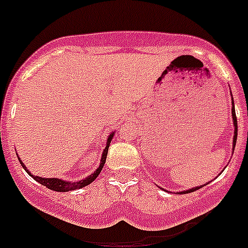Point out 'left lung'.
Returning a JSON list of instances; mask_svg holds the SVG:
<instances>
[{
    "label": "left lung",
    "instance_id": "8db88e82",
    "mask_svg": "<svg viewBox=\"0 0 248 248\" xmlns=\"http://www.w3.org/2000/svg\"><path fill=\"white\" fill-rule=\"evenodd\" d=\"M232 108H231V113H232V122H233V128H235V130H233V138H232V153H233V150H235V146H236V140H237V118H236V111H235V103H233V98H232ZM209 184V183H207ZM207 184H203V185H200V186H196V187H192V189H189V190H184V191H179L176 192L177 195H183V194H189V192H194L196 191V190L201 189V187H203V186H206ZM161 189V187H160Z\"/></svg>",
    "mask_w": 248,
    "mask_h": 248
}]
</instances>
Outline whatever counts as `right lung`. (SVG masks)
Listing matches in <instances>:
<instances>
[{
  "label": "right lung",
  "mask_w": 248,
  "mask_h": 248,
  "mask_svg": "<svg viewBox=\"0 0 248 248\" xmlns=\"http://www.w3.org/2000/svg\"><path fill=\"white\" fill-rule=\"evenodd\" d=\"M114 134H115V130L111 131L110 135L108 137V139H107V145H105L104 150H103V154H102V157H100V164L99 166L97 168V170L94 172H92L91 175H88L87 177H84L83 180H79V181H67V180H63V179H58V177H41V176H36V175L31 174V171L28 170L27 168H26V165L23 164V161H22L21 159H19L18 154H17V156H18V160L19 163H21L22 168L25 169L26 172H27L30 176H32L36 181H38L39 184H42L43 186H46V187H48L49 190H53V191H58V192H68V191H73V190H78V189H82V187H84V186L89 185V184L93 183L95 179L98 177V175L100 174V171H102L103 166H104L105 164V159H107V154H108V149H109V145H110V141L111 139H113Z\"/></svg>",
  "instance_id": "obj_1"
}]
</instances>
